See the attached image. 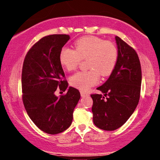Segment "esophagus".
I'll list each match as a JSON object with an SVG mask.
<instances>
[{
  "label": "esophagus",
  "instance_id": "obj_1",
  "mask_svg": "<svg viewBox=\"0 0 160 160\" xmlns=\"http://www.w3.org/2000/svg\"><path fill=\"white\" fill-rule=\"evenodd\" d=\"M80 94H81V96H82V97H87V96H88V93L83 92V91H81Z\"/></svg>",
  "mask_w": 160,
  "mask_h": 160
}]
</instances>
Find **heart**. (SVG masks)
<instances>
[{"label": "heart", "mask_w": 160, "mask_h": 160, "mask_svg": "<svg viewBox=\"0 0 160 160\" xmlns=\"http://www.w3.org/2000/svg\"><path fill=\"white\" fill-rule=\"evenodd\" d=\"M119 51L111 41L94 36H83L76 41L74 50L63 47L59 53L61 66L68 72L78 68L82 60L87 58V68L89 70L76 73L69 79L70 84L82 91H87L97 84L100 74L109 76L116 67Z\"/></svg>", "instance_id": "1"}]
</instances>
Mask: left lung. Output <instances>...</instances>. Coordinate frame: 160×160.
<instances>
[{
	"mask_svg": "<svg viewBox=\"0 0 160 160\" xmlns=\"http://www.w3.org/2000/svg\"><path fill=\"white\" fill-rule=\"evenodd\" d=\"M119 56L114 70L97 89L102 94H91L93 122L98 128L113 131L128 120L139 103L142 68L136 51L116 36Z\"/></svg>",
	"mask_w": 160,
	"mask_h": 160,
	"instance_id": "left-lung-1",
	"label": "left lung"
}]
</instances>
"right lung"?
<instances>
[{"label": "right lung", "instance_id": "right-lung-1", "mask_svg": "<svg viewBox=\"0 0 160 160\" xmlns=\"http://www.w3.org/2000/svg\"><path fill=\"white\" fill-rule=\"evenodd\" d=\"M66 34L44 36L29 49L21 75L22 99L27 114L38 128L56 134L72 124L73 112L79 100L78 90L69 87L57 97L54 92L68 87L59 61L61 49L69 40Z\"/></svg>", "mask_w": 160, "mask_h": 160}]
</instances>
